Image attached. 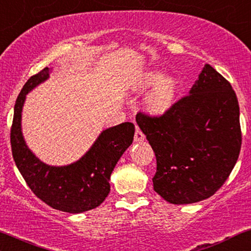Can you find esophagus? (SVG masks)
Returning a JSON list of instances; mask_svg holds the SVG:
<instances>
[{"mask_svg": "<svg viewBox=\"0 0 251 251\" xmlns=\"http://www.w3.org/2000/svg\"><path fill=\"white\" fill-rule=\"evenodd\" d=\"M145 140H146L145 134H143V133L140 131L139 128L136 129L135 134H134V141L135 142H142V141H145Z\"/></svg>", "mask_w": 251, "mask_h": 251, "instance_id": "1", "label": "esophagus"}]
</instances>
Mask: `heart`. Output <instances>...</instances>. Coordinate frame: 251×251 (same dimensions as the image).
<instances>
[{"label": "heart", "mask_w": 251, "mask_h": 251, "mask_svg": "<svg viewBox=\"0 0 251 251\" xmlns=\"http://www.w3.org/2000/svg\"><path fill=\"white\" fill-rule=\"evenodd\" d=\"M143 88H151L145 100L146 110L153 116H162L171 111L178 99V85L172 78H165L158 70H150L143 75Z\"/></svg>", "instance_id": "obj_1"}]
</instances>
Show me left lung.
Segmentation results:
<instances>
[{"label":"left lung","instance_id":"8db88e82","mask_svg":"<svg viewBox=\"0 0 251 251\" xmlns=\"http://www.w3.org/2000/svg\"><path fill=\"white\" fill-rule=\"evenodd\" d=\"M136 123L156 156L153 189L172 204L212 196L236 164L239 102L230 83L210 64L171 111L158 118L138 113Z\"/></svg>","mask_w":251,"mask_h":251}]
</instances>
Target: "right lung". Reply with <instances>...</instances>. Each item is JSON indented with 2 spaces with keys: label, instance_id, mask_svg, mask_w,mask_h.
Instances as JSON below:
<instances>
[{
  "label": "right lung",
  "instance_id": "obj_1",
  "mask_svg": "<svg viewBox=\"0 0 251 251\" xmlns=\"http://www.w3.org/2000/svg\"><path fill=\"white\" fill-rule=\"evenodd\" d=\"M52 68L31 76L17 98L11 127V150L19 172L32 192L52 209L81 213L95 209L110 193V176L125 150L132 145L135 126L123 123L100 133L91 148L68 165H49L28 148L22 129L26 95L49 79Z\"/></svg>",
  "mask_w": 251,
  "mask_h": 251
}]
</instances>
